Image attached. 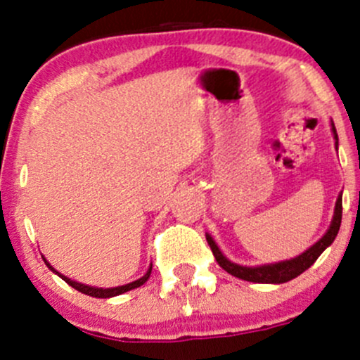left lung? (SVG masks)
I'll list each match as a JSON object with an SVG mask.
<instances>
[{
	"instance_id": "1",
	"label": "left lung",
	"mask_w": 360,
	"mask_h": 360,
	"mask_svg": "<svg viewBox=\"0 0 360 360\" xmlns=\"http://www.w3.org/2000/svg\"><path fill=\"white\" fill-rule=\"evenodd\" d=\"M331 132L335 137V146L338 150V134L335 129V123L331 122ZM341 224V193L338 195L336 205H335V214H333L331 224H329L328 231L315 242L311 248H308L304 252H301L300 256L291 257V259L278 261V263H268V264H257V266H244V264L233 263V261L228 259L221 249L217 248L216 240L210 237L209 233H205L207 244H209L210 250H212L214 257H216L217 264L223 268L224 271H228L233 277L242 278V281L248 282H256V284H284V282L292 281L297 275L303 274L304 270L311 266V264L317 261V257L324 252L329 245L335 242L338 231H340Z\"/></svg>"
}]
</instances>
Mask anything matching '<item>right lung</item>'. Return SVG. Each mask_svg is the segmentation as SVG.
Returning a JSON list of instances; mask_svg holds the SVG:
<instances>
[{"mask_svg":"<svg viewBox=\"0 0 360 360\" xmlns=\"http://www.w3.org/2000/svg\"><path fill=\"white\" fill-rule=\"evenodd\" d=\"M43 261H45V264H46V266L50 268V270L53 271V274L59 275V277L63 278L64 282H68V284L71 285V288H75L76 291H79V292L86 294V296H92V297H104V300H106V297L118 296V294H123V292H127V291H132V289L141 288V285H143L144 282H146L148 278H150V275H151V268H153V264H150V268H148L146 274H144L143 277H141V278H137V281L130 282V284L118 285V288H94V285H86V284H82V282L71 281V278L66 277V275H63V274H60V271H57L56 268H53L52 264H50L49 261L45 259V257H43Z\"/></svg>","mask_w":360,"mask_h":360,"instance_id":"obj_1","label":"right lung"}]
</instances>
